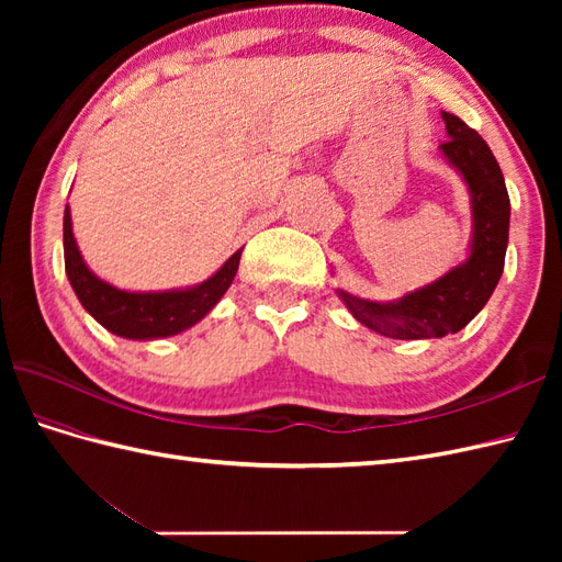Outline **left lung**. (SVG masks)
Here are the masks:
<instances>
[{"mask_svg":"<svg viewBox=\"0 0 562 562\" xmlns=\"http://www.w3.org/2000/svg\"><path fill=\"white\" fill-rule=\"evenodd\" d=\"M449 139L441 151L471 193L473 238L465 262L441 274L427 288L398 302H369L338 290L350 314L381 336L396 340L445 338L459 333L491 300L505 270L509 238V195L505 176L487 142L453 113H441Z\"/></svg>","mask_w":562,"mask_h":562,"instance_id":"1","label":"left lung"}]
</instances>
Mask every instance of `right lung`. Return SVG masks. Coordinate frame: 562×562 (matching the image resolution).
<instances>
[{
    "label": "right lung",
    "mask_w": 562,
    "mask_h": 562,
    "mask_svg": "<svg viewBox=\"0 0 562 562\" xmlns=\"http://www.w3.org/2000/svg\"><path fill=\"white\" fill-rule=\"evenodd\" d=\"M241 260V248L224 266L190 290L171 292H125L99 280L83 262L75 234H71L69 205L65 207V272L81 306L99 324L130 340H154L176 336L200 318H205L212 306L229 290Z\"/></svg>",
    "instance_id": "add662e5"
}]
</instances>
